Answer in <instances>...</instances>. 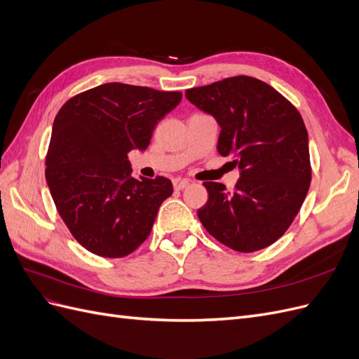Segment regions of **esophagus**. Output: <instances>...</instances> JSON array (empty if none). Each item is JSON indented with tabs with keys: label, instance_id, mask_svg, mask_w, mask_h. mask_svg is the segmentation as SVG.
<instances>
[{
	"label": "esophagus",
	"instance_id": "esophagus-1",
	"mask_svg": "<svg viewBox=\"0 0 359 359\" xmlns=\"http://www.w3.org/2000/svg\"><path fill=\"white\" fill-rule=\"evenodd\" d=\"M190 186V181L189 180H182V178H175L173 180V189L175 190H182Z\"/></svg>",
	"mask_w": 359,
	"mask_h": 359
}]
</instances>
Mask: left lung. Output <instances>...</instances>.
<instances>
[{"mask_svg": "<svg viewBox=\"0 0 359 359\" xmlns=\"http://www.w3.org/2000/svg\"><path fill=\"white\" fill-rule=\"evenodd\" d=\"M220 126L217 151L233 157L240 180L232 193L203 182L208 201L198 211L217 241L241 253L274 244L292 224L311 181L309 135L298 109L277 90L233 76L186 91Z\"/></svg>", "mask_w": 359, "mask_h": 359, "instance_id": "obj_1", "label": "left lung"}]
</instances>
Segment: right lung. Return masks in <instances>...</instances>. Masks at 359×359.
I'll return each instance as SVG.
<instances>
[{"label": "right lung", "mask_w": 359, "mask_h": 359, "mask_svg": "<svg viewBox=\"0 0 359 359\" xmlns=\"http://www.w3.org/2000/svg\"><path fill=\"white\" fill-rule=\"evenodd\" d=\"M181 99L180 91L111 82L72 97L57 114L46 182L62 222L88 252L124 257L151 233L172 182L135 180L127 154L147 149Z\"/></svg>", "instance_id": "1"}]
</instances>
